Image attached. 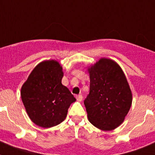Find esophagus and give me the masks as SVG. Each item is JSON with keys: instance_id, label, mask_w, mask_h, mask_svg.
Segmentation results:
<instances>
[{"instance_id": "obj_1", "label": "esophagus", "mask_w": 155, "mask_h": 155, "mask_svg": "<svg viewBox=\"0 0 155 155\" xmlns=\"http://www.w3.org/2000/svg\"><path fill=\"white\" fill-rule=\"evenodd\" d=\"M76 98L78 102H81L82 99H83V96H82L81 94H78V95H77L76 96Z\"/></svg>"}]
</instances>
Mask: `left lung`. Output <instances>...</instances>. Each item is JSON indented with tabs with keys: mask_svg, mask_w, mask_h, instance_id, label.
Returning a JSON list of instances; mask_svg holds the SVG:
<instances>
[{
	"mask_svg": "<svg viewBox=\"0 0 155 155\" xmlns=\"http://www.w3.org/2000/svg\"><path fill=\"white\" fill-rule=\"evenodd\" d=\"M90 91L84 101L87 118L97 128L112 130L124 122L132 104V93L124 71L102 58L88 69Z\"/></svg>",
	"mask_w": 155,
	"mask_h": 155,
	"instance_id": "left-lung-1",
	"label": "left lung"
}]
</instances>
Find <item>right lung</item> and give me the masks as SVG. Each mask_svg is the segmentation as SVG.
<instances>
[{
  "mask_svg": "<svg viewBox=\"0 0 155 155\" xmlns=\"http://www.w3.org/2000/svg\"><path fill=\"white\" fill-rule=\"evenodd\" d=\"M62 67L56 61L40 63L21 87V97L28 116L43 128L54 127L65 120L76 98L62 84Z\"/></svg>",
  "mask_w": 155,
  "mask_h": 155,
  "instance_id": "add662e5",
  "label": "right lung"
}]
</instances>
